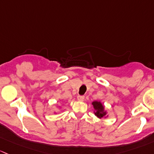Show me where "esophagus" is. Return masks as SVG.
<instances>
[{"label": "esophagus", "instance_id": "34e87169", "mask_svg": "<svg viewBox=\"0 0 154 154\" xmlns=\"http://www.w3.org/2000/svg\"><path fill=\"white\" fill-rule=\"evenodd\" d=\"M77 99H78V100H79V101H83L84 100H85V96H78Z\"/></svg>", "mask_w": 154, "mask_h": 154}]
</instances>
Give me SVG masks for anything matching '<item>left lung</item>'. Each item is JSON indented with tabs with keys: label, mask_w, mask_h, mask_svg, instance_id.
<instances>
[{
	"label": "left lung",
	"mask_w": 154,
	"mask_h": 154,
	"mask_svg": "<svg viewBox=\"0 0 154 154\" xmlns=\"http://www.w3.org/2000/svg\"><path fill=\"white\" fill-rule=\"evenodd\" d=\"M92 104L93 106V108L96 111H94L95 115L98 117V118L101 119L103 117L107 116V112L104 110V107L101 101H94L92 102Z\"/></svg>",
	"instance_id": "1"
}]
</instances>
